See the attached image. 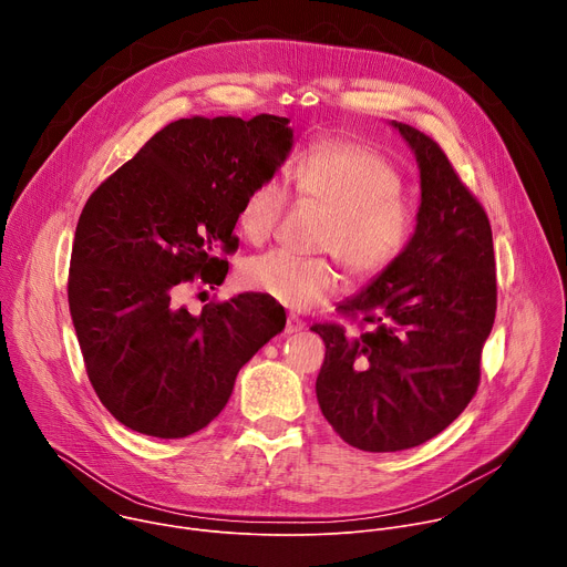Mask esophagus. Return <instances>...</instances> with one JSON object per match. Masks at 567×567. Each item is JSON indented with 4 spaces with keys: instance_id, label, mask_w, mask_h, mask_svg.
Segmentation results:
<instances>
[{
    "instance_id": "34e87169",
    "label": "esophagus",
    "mask_w": 567,
    "mask_h": 567,
    "mask_svg": "<svg viewBox=\"0 0 567 567\" xmlns=\"http://www.w3.org/2000/svg\"><path fill=\"white\" fill-rule=\"evenodd\" d=\"M305 330V322L298 318V316H289L287 322H285V334H296V332H302Z\"/></svg>"
}]
</instances>
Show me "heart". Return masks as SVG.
<instances>
[{"instance_id":"b5f03b06","label":"heart","mask_w":567,"mask_h":567,"mask_svg":"<svg viewBox=\"0 0 567 567\" xmlns=\"http://www.w3.org/2000/svg\"><path fill=\"white\" fill-rule=\"evenodd\" d=\"M401 186L399 168L383 152L341 136L313 141L293 166L298 199L318 202L332 210L316 247L334 254L350 278L359 282L390 271L411 247L417 215L401 195ZM289 202V188L280 177L258 179L237 210L241 235L254 245H265ZM241 285L282 307L305 311L337 293L339 274L326 256L296 258L269 251L245 262Z\"/></svg>"}]
</instances>
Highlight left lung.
<instances>
[{"label": "left lung", "mask_w": 567, "mask_h": 567, "mask_svg": "<svg viewBox=\"0 0 567 567\" xmlns=\"http://www.w3.org/2000/svg\"><path fill=\"white\" fill-rule=\"evenodd\" d=\"M422 204L409 251L339 311L359 322H316L326 361L318 406L332 429L370 453L420 446L468 406L480 383L498 287L492 224L444 150L413 125Z\"/></svg>", "instance_id": "obj_1"}]
</instances>
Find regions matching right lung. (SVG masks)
<instances>
[{
	"label": "right lung",
	"instance_id": "right-lung-1",
	"mask_svg": "<svg viewBox=\"0 0 567 567\" xmlns=\"http://www.w3.org/2000/svg\"><path fill=\"white\" fill-rule=\"evenodd\" d=\"M289 118H179L110 175L80 213L69 309L103 406L127 429L177 440L208 426L235 377L282 332L285 309L265 293L177 307L182 285H221L249 188L291 150ZM220 256H216V251Z\"/></svg>",
	"mask_w": 567,
	"mask_h": 567
}]
</instances>
